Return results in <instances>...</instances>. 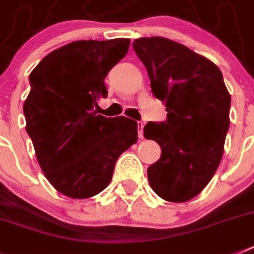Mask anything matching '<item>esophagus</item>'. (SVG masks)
Instances as JSON below:
<instances>
[{"instance_id":"esophagus-1","label":"esophagus","mask_w":254,"mask_h":254,"mask_svg":"<svg viewBox=\"0 0 254 254\" xmlns=\"http://www.w3.org/2000/svg\"><path fill=\"white\" fill-rule=\"evenodd\" d=\"M144 123L137 122V135H139V139H142L144 137Z\"/></svg>"}]
</instances>
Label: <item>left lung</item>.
<instances>
[{
    "instance_id": "1",
    "label": "left lung",
    "mask_w": 254,
    "mask_h": 254,
    "mask_svg": "<svg viewBox=\"0 0 254 254\" xmlns=\"http://www.w3.org/2000/svg\"><path fill=\"white\" fill-rule=\"evenodd\" d=\"M132 47L167 112L165 122L144 127V136L162 149L160 160L148 167V180L161 198L184 202L206 187L219 166L231 97L221 70L182 44L142 37Z\"/></svg>"
}]
</instances>
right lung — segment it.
Segmentation results:
<instances>
[{"mask_svg": "<svg viewBox=\"0 0 254 254\" xmlns=\"http://www.w3.org/2000/svg\"><path fill=\"white\" fill-rule=\"evenodd\" d=\"M129 39L81 40L41 60L29 75L23 112L40 167L58 192L88 198L108 187L115 162L137 141V123L97 115L105 77L127 54Z\"/></svg>", "mask_w": 254, "mask_h": 254, "instance_id": "add662e5", "label": "right lung"}]
</instances>
